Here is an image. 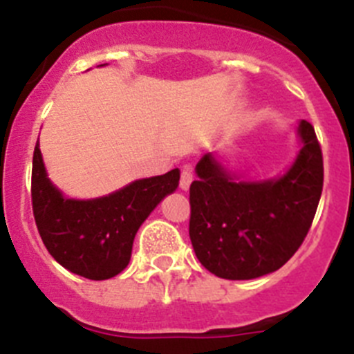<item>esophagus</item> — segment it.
<instances>
[{
	"label": "esophagus",
	"mask_w": 354,
	"mask_h": 354,
	"mask_svg": "<svg viewBox=\"0 0 354 354\" xmlns=\"http://www.w3.org/2000/svg\"><path fill=\"white\" fill-rule=\"evenodd\" d=\"M192 183H193L192 167H189V165H186V167L183 168V171H180V183H179L180 189H183V192H187V189H189V186H192Z\"/></svg>",
	"instance_id": "obj_1"
}]
</instances>
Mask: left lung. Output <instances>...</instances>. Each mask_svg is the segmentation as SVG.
I'll list each match as a JSON object with an SVG mask.
<instances>
[{"instance_id":"obj_1","label":"left lung","mask_w":354,"mask_h":354,"mask_svg":"<svg viewBox=\"0 0 354 354\" xmlns=\"http://www.w3.org/2000/svg\"><path fill=\"white\" fill-rule=\"evenodd\" d=\"M299 152L277 177L246 180L216 152L195 168L189 239L205 270L252 280L280 270L301 246L323 192V154L314 127L296 126Z\"/></svg>"}]
</instances>
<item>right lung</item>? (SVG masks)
I'll return each instance as SVG.
<instances>
[{
  "label": "right lung",
  "instance_id": "1",
  "mask_svg": "<svg viewBox=\"0 0 354 354\" xmlns=\"http://www.w3.org/2000/svg\"><path fill=\"white\" fill-rule=\"evenodd\" d=\"M106 65V64H104ZM180 170L129 183L97 198H71L53 184L39 142L33 152V216L58 264L90 280H108L126 270L138 228L162 198L179 187Z\"/></svg>",
  "mask_w": 354,
  "mask_h": 354
}]
</instances>
